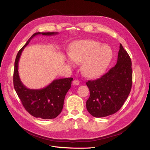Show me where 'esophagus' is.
I'll use <instances>...</instances> for the list:
<instances>
[{
    "mask_svg": "<svg viewBox=\"0 0 150 150\" xmlns=\"http://www.w3.org/2000/svg\"><path fill=\"white\" fill-rule=\"evenodd\" d=\"M79 83H80L79 81H78V79H75V80L73 81V84H74V85H79Z\"/></svg>",
    "mask_w": 150,
    "mask_h": 150,
    "instance_id": "esophagus-1",
    "label": "esophagus"
}]
</instances>
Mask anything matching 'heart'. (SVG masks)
<instances>
[{
    "label": "heart",
    "instance_id": "heart-1",
    "mask_svg": "<svg viewBox=\"0 0 150 150\" xmlns=\"http://www.w3.org/2000/svg\"><path fill=\"white\" fill-rule=\"evenodd\" d=\"M67 63L74 67L82 62L81 71L88 78H96L105 71L111 61L112 51L108 44L93 40H84L72 44Z\"/></svg>",
    "mask_w": 150,
    "mask_h": 150
}]
</instances>
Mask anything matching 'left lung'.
<instances>
[{"mask_svg": "<svg viewBox=\"0 0 150 150\" xmlns=\"http://www.w3.org/2000/svg\"><path fill=\"white\" fill-rule=\"evenodd\" d=\"M131 61L121 44L116 65L100 78L88 81L90 96L86 108L96 117L115 114L123 105L132 86Z\"/></svg>", "mask_w": 150, "mask_h": 150, "instance_id": "left-lung-1", "label": "left lung"}]
</instances>
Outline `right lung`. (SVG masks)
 <instances>
[{"label": "right lung", "mask_w": 150, "mask_h": 150, "mask_svg": "<svg viewBox=\"0 0 150 150\" xmlns=\"http://www.w3.org/2000/svg\"><path fill=\"white\" fill-rule=\"evenodd\" d=\"M57 34L58 33H34L18 52L15 61L13 82L16 93L25 110L32 116L42 119H54L61 112L66 94L71 88L73 78L55 79L46 88L31 89L26 88L21 82L18 71V65L24 49L35 35L40 34L52 35Z\"/></svg>", "instance_id": "right-lung-1"}]
</instances>
